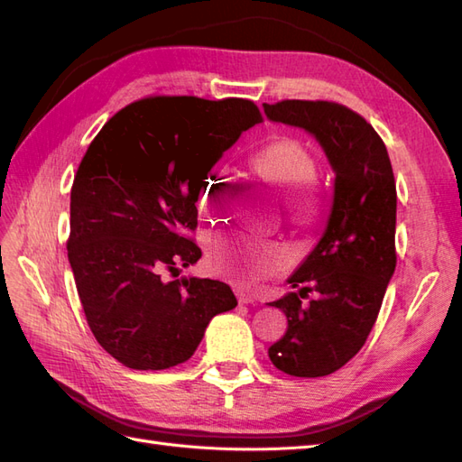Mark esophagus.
Here are the masks:
<instances>
[{
    "label": "esophagus",
    "instance_id": "34e87169",
    "mask_svg": "<svg viewBox=\"0 0 462 462\" xmlns=\"http://www.w3.org/2000/svg\"><path fill=\"white\" fill-rule=\"evenodd\" d=\"M236 297H239V302H241V304H253V302H254V297L246 295L245 291H236Z\"/></svg>",
    "mask_w": 462,
    "mask_h": 462
}]
</instances>
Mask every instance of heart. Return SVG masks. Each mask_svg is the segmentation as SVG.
<instances>
[{
  "label": "heart",
  "mask_w": 462,
  "mask_h": 462,
  "mask_svg": "<svg viewBox=\"0 0 462 462\" xmlns=\"http://www.w3.org/2000/svg\"><path fill=\"white\" fill-rule=\"evenodd\" d=\"M250 167L263 180H268L283 197H289L292 212L310 216L316 209V162L309 148L292 138H279L256 150L250 156ZM235 177L229 170L212 167L202 177L200 206L208 216H216L227 208ZM283 260L282 248L256 236L231 233L214 239L209 246V262L221 273L233 275L241 282H256L258 277L273 272Z\"/></svg>",
  "instance_id": "1"
}]
</instances>
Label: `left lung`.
I'll list each match as a JSON object with an SVG mask.
<instances>
[{"instance_id": "obj_1", "label": "left lung", "mask_w": 462, "mask_h": 462, "mask_svg": "<svg viewBox=\"0 0 462 462\" xmlns=\"http://www.w3.org/2000/svg\"><path fill=\"white\" fill-rule=\"evenodd\" d=\"M263 114L312 134L335 173L326 229L287 279L295 291L270 302L287 316L285 335L268 348L272 365L289 375L321 377L366 343L393 277V170L380 134L345 106L283 100L263 104ZM310 290L319 297L304 303Z\"/></svg>"}]
</instances>
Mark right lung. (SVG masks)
<instances>
[{
	"mask_svg": "<svg viewBox=\"0 0 462 462\" xmlns=\"http://www.w3.org/2000/svg\"><path fill=\"white\" fill-rule=\"evenodd\" d=\"M262 123L254 102L194 96L144 97L96 134L71 189L69 263L96 341L133 370L189 360L214 316L236 299L189 268L202 250L197 229L202 177L243 131Z\"/></svg>",
	"mask_w": 462,
	"mask_h": 462,
	"instance_id": "right-lung-1",
	"label": "right lung"
}]
</instances>
